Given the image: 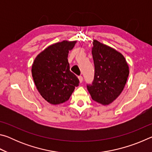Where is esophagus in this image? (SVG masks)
<instances>
[{
  "instance_id": "1",
  "label": "esophagus",
  "mask_w": 152,
  "mask_h": 152,
  "mask_svg": "<svg viewBox=\"0 0 152 152\" xmlns=\"http://www.w3.org/2000/svg\"><path fill=\"white\" fill-rule=\"evenodd\" d=\"M78 79H79L80 82L82 83V81H83V77H82V76H78Z\"/></svg>"
}]
</instances>
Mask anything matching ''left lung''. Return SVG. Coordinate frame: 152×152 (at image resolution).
I'll return each mask as SVG.
<instances>
[{
  "instance_id": "left-lung-1",
  "label": "left lung",
  "mask_w": 152,
  "mask_h": 152,
  "mask_svg": "<svg viewBox=\"0 0 152 152\" xmlns=\"http://www.w3.org/2000/svg\"><path fill=\"white\" fill-rule=\"evenodd\" d=\"M92 44L94 78L92 85H87V88L92 100L102 105H109L124 89L129 68L121 53L96 39Z\"/></svg>"
}]
</instances>
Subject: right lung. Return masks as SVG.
<instances>
[{
	"mask_svg": "<svg viewBox=\"0 0 152 152\" xmlns=\"http://www.w3.org/2000/svg\"><path fill=\"white\" fill-rule=\"evenodd\" d=\"M76 41L64 40L48 46L35 58L31 67L33 81L38 92L51 104L70 99L79 80L70 70L68 55Z\"/></svg>",
	"mask_w": 152,
	"mask_h": 152,
	"instance_id": "add662e5",
	"label": "right lung"
}]
</instances>
